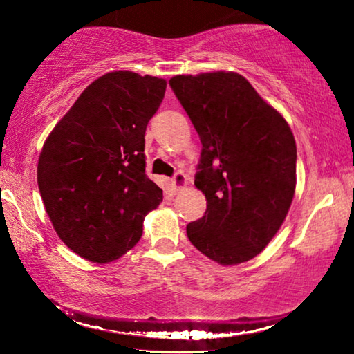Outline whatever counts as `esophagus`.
I'll return each instance as SVG.
<instances>
[{
	"mask_svg": "<svg viewBox=\"0 0 354 354\" xmlns=\"http://www.w3.org/2000/svg\"><path fill=\"white\" fill-rule=\"evenodd\" d=\"M172 185L176 188V192L182 190V188H185L188 185V177L183 172H177L176 176L172 177Z\"/></svg>",
	"mask_w": 354,
	"mask_h": 354,
	"instance_id": "obj_1",
	"label": "esophagus"
}]
</instances>
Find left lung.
<instances>
[{
	"instance_id": "obj_1",
	"label": "left lung",
	"mask_w": 354,
	"mask_h": 354,
	"mask_svg": "<svg viewBox=\"0 0 354 354\" xmlns=\"http://www.w3.org/2000/svg\"><path fill=\"white\" fill-rule=\"evenodd\" d=\"M169 85L200 135L195 185L206 212L187 225L196 250L222 266L253 259L277 234L297 185L287 120L236 72L176 75Z\"/></svg>"
}]
</instances>
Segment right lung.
<instances>
[{
	"label": "right lung",
	"instance_id": "1",
	"mask_svg": "<svg viewBox=\"0 0 354 354\" xmlns=\"http://www.w3.org/2000/svg\"><path fill=\"white\" fill-rule=\"evenodd\" d=\"M166 80L115 71L84 90L48 135L37 180L59 239L91 263H111L137 245L143 221L162 201L145 174V132Z\"/></svg>",
	"mask_w": 354,
	"mask_h": 354
}]
</instances>
